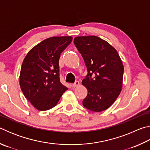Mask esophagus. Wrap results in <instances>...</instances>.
Segmentation results:
<instances>
[{
    "label": "esophagus",
    "instance_id": "34e87169",
    "mask_svg": "<svg viewBox=\"0 0 150 150\" xmlns=\"http://www.w3.org/2000/svg\"><path fill=\"white\" fill-rule=\"evenodd\" d=\"M79 85V82L78 81H76L74 83H73V84H72V86L73 87H76Z\"/></svg>",
    "mask_w": 150,
    "mask_h": 150
}]
</instances>
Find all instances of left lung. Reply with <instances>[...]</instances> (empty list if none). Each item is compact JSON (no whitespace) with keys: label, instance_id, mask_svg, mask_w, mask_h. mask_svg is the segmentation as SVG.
Returning a JSON list of instances; mask_svg holds the SVG:
<instances>
[{"label":"left lung","instance_id":"1","mask_svg":"<svg viewBox=\"0 0 150 150\" xmlns=\"http://www.w3.org/2000/svg\"><path fill=\"white\" fill-rule=\"evenodd\" d=\"M73 42L88 72L82 81L88 91L83 105L93 112L105 110L121 92L124 66L120 57L115 47L95 35L76 37Z\"/></svg>","mask_w":150,"mask_h":150}]
</instances>
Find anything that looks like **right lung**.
Wrapping results in <instances>:
<instances>
[{
  "label": "right lung",
  "mask_w": 150,
  "mask_h": 150,
  "mask_svg": "<svg viewBox=\"0 0 150 150\" xmlns=\"http://www.w3.org/2000/svg\"><path fill=\"white\" fill-rule=\"evenodd\" d=\"M72 39L71 36L45 39L33 47L22 62L20 88L38 110L44 111L54 107L68 89L60 82L59 60Z\"/></svg>",
  "instance_id": "right-lung-1"
}]
</instances>
